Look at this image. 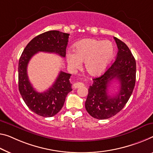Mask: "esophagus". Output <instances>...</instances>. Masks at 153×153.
<instances>
[{
    "mask_svg": "<svg viewBox=\"0 0 153 153\" xmlns=\"http://www.w3.org/2000/svg\"><path fill=\"white\" fill-rule=\"evenodd\" d=\"M73 86H74V88L76 89V88H81V87L84 86V84L83 83H81V82H78V83H75Z\"/></svg>",
    "mask_w": 153,
    "mask_h": 153,
    "instance_id": "1",
    "label": "esophagus"
}]
</instances>
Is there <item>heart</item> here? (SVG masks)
<instances>
[{
    "instance_id": "b5f03b06",
    "label": "heart",
    "mask_w": 153,
    "mask_h": 153,
    "mask_svg": "<svg viewBox=\"0 0 153 153\" xmlns=\"http://www.w3.org/2000/svg\"><path fill=\"white\" fill-rule=\"evenodd\" d=\"M114 55V47L109 41L85 39L75 45L74 51L67 53L68 66L72 70L79 68L85 62L88 74L96 76L102 73Z\"/></svg>"
}]
</instances>
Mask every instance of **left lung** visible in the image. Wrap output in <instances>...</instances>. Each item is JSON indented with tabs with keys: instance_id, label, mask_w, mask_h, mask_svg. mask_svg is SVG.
I'll list each match as a JSON object with an SVG mask.
<instances>
[{
	"instance_id": "left-lung-1",
	"label": "left lung",
	"mask_w": 153,
	"mask_h": 153,
	"mask_svg": "<svg viewBox=\"0 0 153 153\" xmlns=\"http://www.w3.org/2000/svg\"><path fill=\"white\" fill-rule=\"evenodd\" d=\"M118 52L111 66L100 76L93 79L88 90L85 109L98 120L115 116L125 106L132 94L135 84L136 62L125 43L114 37ZM118 79L120 90L116 96L108 94V87L113 79Z\"/></svg>"
}]
</instances>
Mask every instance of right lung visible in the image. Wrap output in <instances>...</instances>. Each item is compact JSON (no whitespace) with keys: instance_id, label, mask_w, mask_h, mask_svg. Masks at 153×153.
<instances>
[{"instance_id":"obj_1","label":"right lung","mask_w":153,"mask_h":153,"mask_svg":"<svg viewBox=\"0 0 153 153\" xmlns=\"http://www.w3.org/2000/svg\"><path fill=\"white\" fill-rule=\"evenodd\" d=\"M70 34L59 30H49L34 37L23 51L18 63V88L27 107L35 114L52 117L62 109L68 94L72 90L71 74L60 71L57 79L48 90L37 92L30 84L27 65L31 57L38 52L53 53L65 57Z\"/></svg>"}]
</instances>
